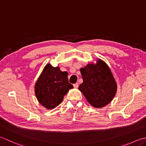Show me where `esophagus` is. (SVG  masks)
Segmentation results:
<instances>
[{
    "instance_id": "34e87169",
    "label": "esophagus",
    "mask_w": 146,
    "mask_h": 146,
    "mask_svg": "<svg viewBox=\"0 0 146 146\" xmlns=\"http://www.w3.org/2000/svg\"><path fill=\"white\" fill-rule=\"evenodd\" d=\"M73 86H74V88H78V83H76L75 84L73 85Z\"/></svg>"
}]
</instances>
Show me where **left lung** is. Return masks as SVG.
Masks as SVG:
<instances>
[{
    "label": "left lung",
    "instance_id": "8db88e82",
    "mask_svg": "<svg viewBox=\"0 0 146 146\" xmlns=\"http://www.w3.org/2000/svg\"><path fill=\"white\" fill-rule=\"evenodd\" d=\"M83 83L78 89L94 108H102L111 102L117 90V84L107 64L98 58L80 69Z\"/></svg>",
    "mask_w": 146,
    "mask_h": 146
}]
</instances>
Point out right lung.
I'll return each mask as SVG.
<instances>
[{
	"label": "right lung",
	"instance_id": "obj_1",
	"mask_svg": "<svg viewBox=\"0 0 146 146\" xmlns=\"http://www.w3.org/2000/svg\"><path fill=\"white\" fill-rule=\"evenodd\" d=\"M68 73L61 71L58 66L48 63L43 68L35 85V95L39 103L46 109L51 110L60 105L73 86L68 83Z\"/></svg>",
	"mask_w": 146,
	"mask_h": 146
}]
</instances>
